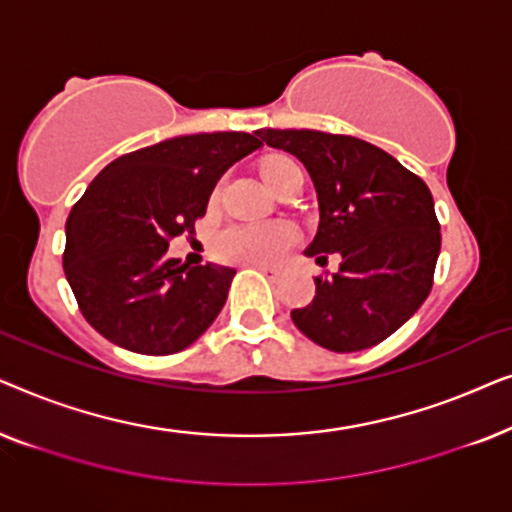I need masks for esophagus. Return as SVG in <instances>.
<instances>
[{"instance_id":"esophagus-1","label":"esophagus","mask_w":512,"mask_h":512,"mask_svg":"<svg viewBox=\"0 0 512 512\" xmlns=\"http://www.w3.org/2000/svg\"><path fill=\"white\" fill-rule=\"evenodd\" d=\"M251 268L261 270L263 275H268V277H277V275H279V268H277V265H268V263H254V265H251Z\"/></svg>"}]
</instances>
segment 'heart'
Returning <instances> with one entry per match:
<instances>
[{
  "mask_svg": "<svg viewBox=\"0 0 512 512\" xmlns=\"http://www.w3.org/2000/svg\"><path fill=\"white\" fill-rule=\"evenodd\" d=\"M291 160L272 158L263 165V179L270 188ZM296 242V230L289 223H244L221 230L214 240L216 258L226 263H272Z\"/></svg>",
  "mask_w": 512,
  "mask_h": 512,
  "instance_id": "b5f03b06",
  "label": "heart"
}]
</instances>
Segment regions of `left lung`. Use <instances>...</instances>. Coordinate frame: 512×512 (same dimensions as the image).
Here are the masks:
<instances>
[{
  "mask_svg": "<svg viewBox=\"0 0 512 512\" xmlns=\"http://www.w3.org/2000/svg\"><path fill=\"white\" fill-rule=\"evenodd\" d=\"M261 144L296 156L319 200L305 256L340 254L333 277L291 312L293 324L331 352H361L389 338L429 296L440 226L429 186L380 146L319 130H256Z\"/></svg>",
  "mask_w": 512,
  "mask_h": 512,
  "instance_id": "obj_1",
  "label": "left lung"
}]
</instances>
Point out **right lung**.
<instances>
[{
	"label": "right lung",
	"instance_id": "right-lung-1",
	"mask_svg": "<svg viewBox=\"0 0 512 512\" xmlns=\"http://www.w3.org/2000/svg\"><path fill=\"white\" fill-rule=\"evenodd\" d=\"M256 149L249 132L172 137L125 153L90 181L69 212L62 265L97 333L130 352L165 356L212 326L235 270L181 265L167 247L195 233L216 181Z\"/></svg>",
	"mask_w": 512,
	"mask_h": 512
}]
</instances>
